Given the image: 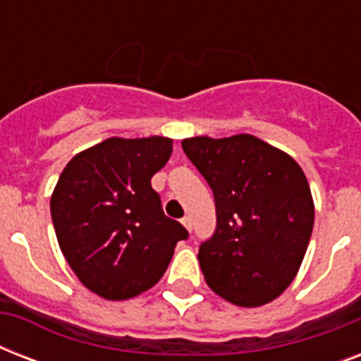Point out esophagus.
Wrapping results in <instances>:
<instances>
[{
	"mask_svg": "<svg viewBox=\"0 0 361 361\" xmlns=\"http://www.w3.org/2000/svg\"><path fill=\"white\" fill-rule=\"evenodd\" d=\"M181 225L185 226V228H187V231H189V232L192 231V219H191V217H189V215H185V217L181 219Z\"/></svg>",
	"mask_w": 361,
	"mask_h": 361,
	"instance_id": "obj_1",
	"label": "esophagus"
}]
</instances>
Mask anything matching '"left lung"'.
<instances>
[{
	"label": "left lung",
	"instance_id": "8db88e82",
	"mask_svg": "<svg viewBox=\"0 0 361 361\" xmlns=\"http://www.w3.org/2000/svg\"><path fill=\"white\" fill-rule=\"evenodd\" d=\"M181 147L215 197L217 228L198 262L208 286L240 307L288 288L307 251L314 202L302 166L252 135L192 136Z\"/></svg>",
	"mask_w": 361,
	"mask_h": 361
}]
</instances>
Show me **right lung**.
Returning a JSON list of instances; mask_svg holds the SVG:
<instances>
[{"instance_id": "right-lung-1", "label": "right lung", "mask_w": 361, "mask_h": 361, "mask_svg": "<svg viewBox=\"0 0 361 361\" xmlns=\"http://www.w3.org/2000/svg\"><path fill=\"white\" fill-rule=\"evenodd\" d=\"M172 138L112 136L76 153L59 176L50 212L65 260L93 294L129 300L152 288L187 231L169 219L152 178Z\"/></svg>"}]
</instances>
